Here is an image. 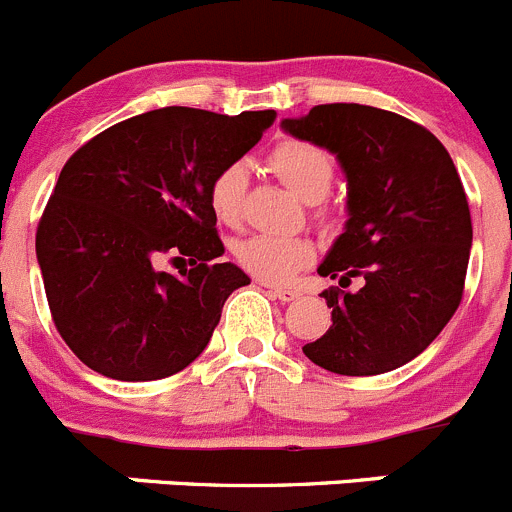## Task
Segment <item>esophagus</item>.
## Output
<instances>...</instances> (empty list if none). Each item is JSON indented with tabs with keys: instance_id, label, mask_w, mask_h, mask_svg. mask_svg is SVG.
Listing matches in <instances>:
<instances>
[{
	"instance_id": "34e87169",
	"label": "esophagus",
	"mask_w": 512,
	"mask_h": 512,
	"mask_svg": "<svg viewBox=\"0 0 512 512\" xmlns=\"http://www.w3.org/2000/svg\"><path fill=\"white\" fill-rule=\"evenodd\" d=\"M263 286L268 288V291L273 293V296L278 298V301L281 303H288V301H296L298 296H301V293L296 291V288H286V286H271V283H263Z\"/></svg>"
}]
</instances>
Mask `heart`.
Here are the masks:
<instances>
[{
    "label": "heart",
    "instance_id": "obj_1",
    "mask_svg": "<svg viewBox=\"0 0 512 512\" xmlns=\"http://www.w3.org/2000/svg\"><path fill=\"white\" fill-rule=\"evenodd\" d=\"M268 169L298 199L313 206L318 221L331 219V209L323 196L331 191L336 161L323 146L303 139H283L268 151ZM249 171L241 161H231L216 171L209 184V206L224 226H241L246 211ZM234 258L244 271L266 283H286L313 261V241L306 236L254 234L234 246Z\"/></svg>",
    "mask_w": 512,
    "mask_h": 512
}]
</instances>
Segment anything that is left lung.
<instances>
[{
    "mask_svg": "<svg viewBox=\"0 0 512 512\" xmlns=\"http://www.w3.org/2000/svg\"><path fill=\"white\" fill-rule=\"evenodd\" d=\"M283 129L333 151L348 179L351 219L318 266L341 278L321 293L333 323L303 353L341 376L406 366L463 298L473 224L453 159L426 126L376 106L318 104ZM356 275L364 286L343 292Z\"/></svg>",
    "mask_w": 512,
    "mask_h": 512,
    "instance_id": "8db88e82",
    "label": "left lung"
}]
</instances>
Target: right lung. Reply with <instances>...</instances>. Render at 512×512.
<instances>
[{
  "mask_svg": "<svg viewBox=\"0 0 512 512\" xmlns=\"http://www.w3.org/2000/svg\"><path fill=\"white\" fill-rule=\"evenodd\" d=\"M276 111L164 106L79 146L37 226L49 311L74 356L116 381L184 371L211 341L226 298L251 281L224 254L209 184ZM189 260L181 277L160 271Z\"/></svg>",
  "mask_w": 512,
  "mask_h": 512,
  "instance_id": "right-lung-1",
  "label": "right lung"
}]
</instances>
